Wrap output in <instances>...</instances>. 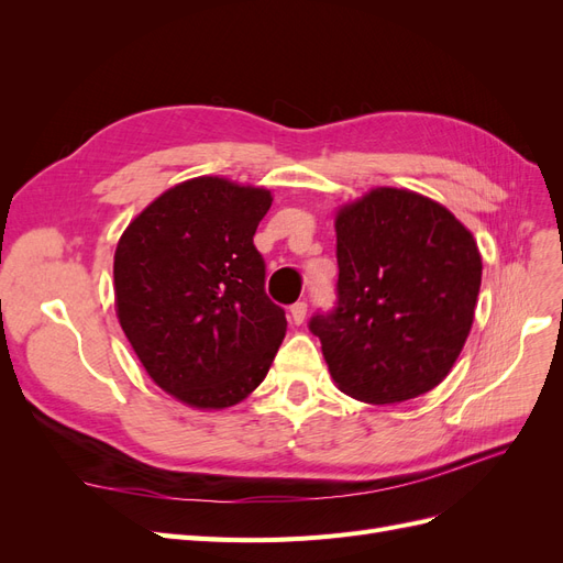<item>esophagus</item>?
I'll list each match as a JSON object with an SVG mask.
<instances>
[{"label": "esophagus", "instance_id": "obj_1", "mask_svg": "<svg viewBox=\"0 0 563 563\" xmlns=\"http://www.w3.org/2000/svg\"><path fill=\"white\" fill-rule=\"evenodd\" d=\"M305 317H308V302L305 300H298L291 305V321L294 323H302Z\"/></svg>", "mask_w": 563, "mask_h": 563}]
</instances>
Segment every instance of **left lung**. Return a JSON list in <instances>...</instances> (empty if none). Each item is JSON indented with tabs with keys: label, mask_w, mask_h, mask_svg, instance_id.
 Segmentation results:
<instances>
[{
	"label": "left lung",
	"mask_w": 563,
	"mask_h": 563,
	"mask_svg": "<svg viewBox=\"0 0 563 563\" xmlns=\"http://www.w3.org/2000/svg\"><path fill=\"white\" fill-rule=\"evenodd\" d=\"M335 308L317 312L331 378L345 395L397 404L449 376L482 286L472 232L441 203L376 187L335 216Z\"/></svg>",
	"instance_id": "left-lung-1"
}]
</instances>
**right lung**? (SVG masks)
Wrapping results in <instances>:
<instances>
[{
    "instance_id": "obj_1",
    "label": "right lung",
    "mask_w": 563,
    "mask_h": 563,
    "mask_svg": "<svg viewBox=\"0 0 563 563\" xmlns=\"http://www.w3.org/2000/svg\"><path fill=\"white\" fill-rule=\"evenodd\" d=\"M269 203L265 187L192 178L152 201L117 244L119 323L150 378L187 406L240 404L286 335L253 244Z\"/></svg>"
}]
</instances>
